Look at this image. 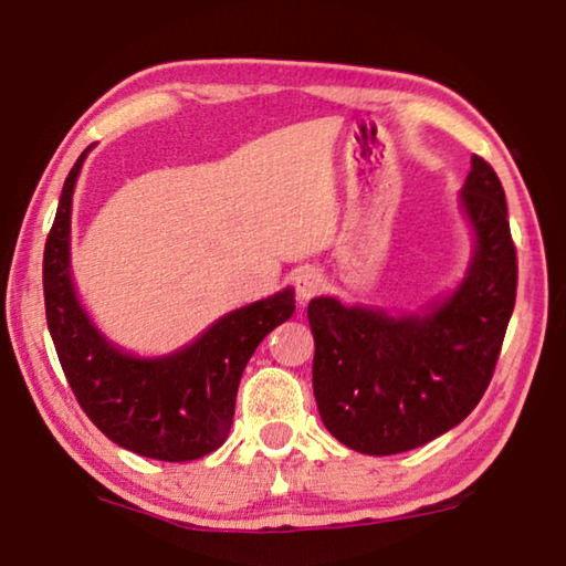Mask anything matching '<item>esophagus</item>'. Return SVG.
Masks as SVG:
<instances>
[{"label": "esophagus", "instance_id": "1", "mask_svg": "<svg viewBox=\"0 0 566 566\" xmlns=\"http://www.w3.org/2000/svg\"><path fill=\"white\" fill-rule=\"evenodd\" d=\"M325 286V276L317 272L313 266H305L300 269L297 274H294V290H297V300L300 302H307L313 300L315 294H321Z\"/></svg>", "mask_w": 566, "mask_h": 566}]
</instances>
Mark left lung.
<instances>
[{"mask_svg": "<svg viewBox=\"0 0 566 566\" xmlns=\"http://www.w3.org/2000/svg\"><path fill=\"white\" fill-rule=\"evenodd\" d=\"M461 207L474 253L446 300L412 315L310 300L315 402L348 449L369 457L418 449L459 426L490 385L515 307L518 259L503 185L480 156H472Z\"/></svg>", "mask_w": 566, "mask_h": 566, "instance_id": "1", "label": "left lung"}]
</instances>
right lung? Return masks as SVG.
<instances>
[{"mask_svg":"<svg viewBox=\"0 0 566 566\" xmlns=\"http://www.w3.org/2000/svg\"><path fill=\"white\" fill-rule=\"evenodd\" d=\"M92 146L76 158L43 253L45 321L78 405L123 449L158 461H192L220 449L256 346L294 313V292L222 315L200 338L158 359H138L102 336L78 305L69 269L71 197Z\"/></svg>","mask_w":566,"mask_h":566,"instance_id":"obj_1","label":"right lung"}]
</instances>
